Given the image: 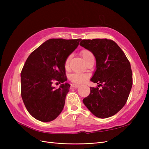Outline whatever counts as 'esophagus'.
Masks as SVG:
<instances>
[{"instance_id":"34e87169","label":"esophagus","mask_w":149,"mask_h":149,"mask_svg":"<svg viewBox=\"0 0 149 149\" xmlns=\"http://www.w3.org/2000/svg\"><path fill=\"white\" fill-rule=\"evenodd\" d=\"M79 86V85L77 84H71V87L73 88H77Z\"/></svg>"}]
</instances>
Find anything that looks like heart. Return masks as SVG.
Wrapping results in <instances>:
<instances>
[{
    "label": "heart",
    "instance_id": "b5f03b06",
    "mask_svg": "<svg viewBox=\"0 0 149 149\" xmlns=\"http://www.w3.org/2000/svg\"><path fill=\"white\" fill-rule=\"evenodd\" d=\"M81 55L82 58L84 59V61L86 60L90 56H93L92 53L90 52L88 49H84L81 52ZM71 59V56H69L68 57L65 62V68L66 69H67L68 68L69 66V62ZM89 75L88 74H83V73H73L70 75V79L71 81L72 82H73L74 83H83L85 82L89 78Z\"/></svg>",
    "mask_w": 149,
    "mask_h": 149
}]
</instances>
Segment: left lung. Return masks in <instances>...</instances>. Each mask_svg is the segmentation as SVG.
<instances>
[{"instance_id": "1", "label": "left lung", "mask_w": 149, "mask_h": 149, "mask_svg": "<svg viewBox=\"0 0 149 149\" xmlns=\"http://www.w3.org/2000/svg\"><path fill=\"white\" fill-rule=\"evenodd\" d=\"M79 45L91 52L96 61L91 81L102 88H90L89 95L83 102L97 118L115 115L124 107L132 86L130 64L120 48L108 39L82 40Z\"/></svg>"}]
</instances>
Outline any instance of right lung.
<instances>
[{
	"label": "right lung",
	"instance_id": "add662e5",
	"mask_svg": "<svg viewBox=\"0 0 149 149\" xmlns=\"http://www.w3.org/2000/svg\"><path fill=\"white\" fill-rule=\"evenodd\" d=\"M81 40L49 39L26 59L20 74L21 96L26 109L36 119L52 121L63 109L70 85L65 83L56 89L52 83L54 80L62 83L67 80L65 60Z\"/></svg>",
	"mask_w": 149,
	"mask_h": 149
}]
</instances>
